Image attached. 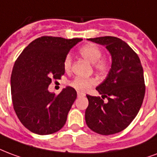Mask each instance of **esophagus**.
Returning <instances> with one entry per match:
<instances>
[{"label": "esophagus", "mask_w": 157, "mask_h": 157, "mask_svg": "<svg viewBox=\"0 0 157 157\" xmlns=\"http://www.w3.org/2000/svg\"><path fill=\"white\" fill-rule=\"evenodd\" d=\"M77 96H85V94L83 92H81V91H77Z\"/></svg>", "instance_id": "1"}]
</instances>
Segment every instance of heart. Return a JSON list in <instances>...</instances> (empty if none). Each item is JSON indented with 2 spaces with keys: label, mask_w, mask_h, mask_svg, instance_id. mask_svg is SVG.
<instances>
[{
  "label": "heart",
  "mask_w": 157,
  "mask_h": 157,
  "mask_svg": "<svg viewBox=\"0 0 157 157\" xmlns=\"http://www.w3.org/2000/svg\"><path fill=\"white\" fill-rule=\"evenodd\" d=\"M80 54L84 57L86 60H87L89 62L93 64L94 68L99 71L100 73H105L109 69V64L105 59H100L102 56L101 50L98 46H95L93 44H87L85 45L79 50ZM71 55H67L64 59L63 66L64 69L66 71H69L71 68ZM97 83L96 78L93 77H81L76 76L70 82V85L81 91H86L87 90L90 86Z\"/></svg>",
  "instance_id": "b5f03b06"
}]
</instances>
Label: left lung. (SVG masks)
Returning a JSON list of instances; mask_svg holds the SVG:
<instances>
[{
	"instance_id": "8db88e82",
	"label": "left lung",
	"mask_w": 157,
	"mask_h": 157,
	"mask_svg": "<svg viewBox=\"0 0 157 157\" xmlns=\"http://www.w3.org/2000/svg\"><path fill=\"white\" fill-rule=\"evenodd\" d=\"M88 40L105 46L112 63L105 80L96 88L101 98L86 96V122L98 134H116L131 124L142 105L146 91L143 68L137 54L121 39L102 36Z\"/></svg>"
}]
</instances>
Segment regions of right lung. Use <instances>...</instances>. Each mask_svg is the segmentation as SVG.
Masks as SVG:
<instances>
[{
  "mask_svg": "<svg viewBox=\"0 0 157 157\" xmlns=\"http://www.w3.org/2000/svg\"><path fill=\"white\" fill-rule=\"evenodd\" d=\"M82 38L41 36L23 50L15 62L10 90L14 110L21 122L33 133L49 135L61 130L76 99V91L67 86L59 95L48 86L64 75L63 61Z\"/></svg>",
  "mask_w": 157,
  "mask_h": 157,
  "instance_id": "obj_1",
  "label": "right lung"
}]
</instances>
